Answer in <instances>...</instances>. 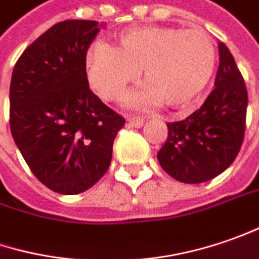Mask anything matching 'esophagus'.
<instances>
[{"instance_id": "34e87169", "label": "esophagus", "mask_w": 259, "mask_h": 259, "mask_svg": "<svg viewBox=\"0 0 259 259\" xmlns=\"http://www.w3.org/2000/svg\"><path fill=\"white\" fill-rule=\"evenodd\" d=\"M127 121H129V124L132 127H136V129L142 127L143 123H145V120H143L142 117H138V116H129V117H127Z\"/></svg>"}]
</instances>
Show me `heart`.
Listing matches in <instances>:
<instances>
[{"instance_id":"b5f03b06","label":"heart","mask_w":259,"mask_h":259,"mask_svg":"<svg viewBox=\"0 0 259 259\" xmlns=\"http://www.w3.org/2000/svg\"><path fill=\"white\" fill-rule=\"evenodd\" d=\"M140 70L147 85L126 96L127 106L186 107L209 84L215 49L201 30L139 27L123 32L116 47L96 42L85 54L87 78L104 100H116Z\"/></svg>"}]
</instances>
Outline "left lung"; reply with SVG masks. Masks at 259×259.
I'll use <instances>...</instances> for the list:
<instances>
[{
  "mask_svg": "<svg viewBox=\"0 0 259 259\" xmlns=\"http://www.w3.org/2000/svg\"><path fill=\"white\" fill-rule=\"evenodd\" d=\"M215 89L185 120L167 123V139L157 152L166 174L183 183H202L235 160L245 133L248 93L231 51L219 42Z\"/></svg>",
  "mask_w": 259,
  "mask_h": 259,
  "instance_id": "left-lung-1",
  "label": "left lung"
}]
</instances>
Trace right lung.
<instances>
[{
  "mask_svg": "<svg viewBox=\"0 0 259 259\" xmlns=\"http://www.w3.org/2000/svg\"><path fill=\"white\" fill-rule=\"evenodd\" d=\"M97 21L54 24L15 63L10 127L24 160L61 195L87 191L107 172L124 119L90 90L85 54Z\"/></svg>",
  "mask_w": 259,
  "mask_h": 259,
  "instance_id": "obj_1",
  "label": "right lung"
}]
</instances>
